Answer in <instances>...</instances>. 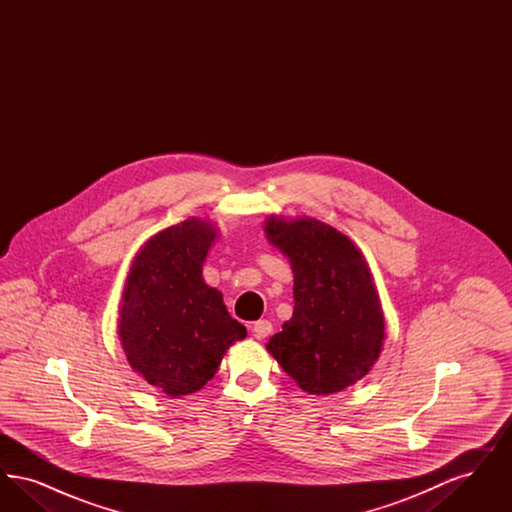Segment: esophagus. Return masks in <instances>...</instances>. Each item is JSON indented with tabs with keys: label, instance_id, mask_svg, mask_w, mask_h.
I'll list each match as a JSON object with an SVG mask.
<instances>
[{
	"label": "esophagus",
	"instance_id": "34e87169",
	"mask_svg": "<svg viewBox=\"0 0 512 512\" xmlns=\"http://www.w3.org/2000/svg\"><path fill=\"white\" fill-rule=\"evenodd\" d=\"M251 332L257 340H265V338H268V334L272 332V324L268 320H257V322H253Z\"/></svg>",
	"mask_w": 512,
	"mask_h": 512
}]
</instances>
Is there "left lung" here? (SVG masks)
<instances>
[{"label":"left lung","instance_id":"left-lung-1","mask_svg":"<svg viewBox=\"0 0 512 512\" xmlns=\"http://www.w3.org/2000/svg\"><path fill=\"white\" fill-rule=\"evenodd\" d=\"M268 242L293 270V315L267 351L313 395L345 390L378 361L386 320L361 249L334 226L313 219L265 220Z\"/></svg>","mask_w":512,"mask_h":512}]
</instances>
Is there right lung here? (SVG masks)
<instances>
[{
  "label": "right lung",
  "instance_id": "obj_1",
  "mask_svg": "<svg viewBox=\"0 0 512 512\" xmlns=\"http://www.w3.org/2000/svg\"><path fill=\"white\" fill-rule=\"evenodd\" d=\"M217 236L211 220L197 217L169 226L140 247L124 282L122 351L134 372L169 397L201 390L226 349L247 336L201 274Z\"/></svg>",
  "mask_w": 512,
  "mask_h": 512
}]
</instances>
